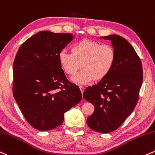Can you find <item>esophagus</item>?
Listing matches in <instances>:
<instances>
[{
	"instance_id": "esophagus-1",
	"label": "esophagus",
	"mask_w": 155,
	"mask_h": 155,
	"mask_svg": "<svg viewBox=\"0 0 155 155\" xmlns=\"http://www.w3.org/2000/svg\"><path fill=\"white\" fill-rule=\"evenodd\" d=\"M79 89H80V90H81V94H83V93H84V88L83 87H81V86H80V87H79Z\"/></svg>"
}]
</instances>
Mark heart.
Wrapping results in <instances>:
<instances>
[{
  "label": "heart",
  "instance_id": "b5f03b06",
  "mask_svg": "<svg viewBox=\"0 0 155 155\" xmlns=\"http://www.w3.org/2000/svg\"><path fill=\"white\" fill-rule=\"evenodd\" d=\"M116 53L112 46L102 45L97 41L84 39L72 46L71 53L62 50L58 61L63 71L73 76L72 81L77 84H85L94 79L100 81L109 75L114 66Z\"/></svg>",
  "mask_w": 155,
  "mask_h": 155
}]
</instances>
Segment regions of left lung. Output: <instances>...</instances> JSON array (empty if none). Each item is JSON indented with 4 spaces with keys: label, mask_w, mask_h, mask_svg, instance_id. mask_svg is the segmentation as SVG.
I'll list each match as a JSON object with an SVG mask.
<instances>
[{
    "label": "left lung",
    "mask_w": 155,
    "mask_h": 155,
    "mask_svg": "<svg viewBox=\"0 0 155 155\" xmlns=\"http://www.w3.org/2000/svg\"><path fill=\"white\" fill-rule=\"evenodd\" d=\"M110 40L116 53L111 72L97 84L88 87L83 97L94 106L87 119L93 131L106 134L118 128L131 115L139 99L143 81L142 66L134 48L118 35L100 37Z\"/></svg>",
    "instance_id": "1"
}]
</instances>
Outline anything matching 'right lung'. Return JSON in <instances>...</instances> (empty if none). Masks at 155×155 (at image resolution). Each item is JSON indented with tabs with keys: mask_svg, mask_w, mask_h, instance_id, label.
Returning a JSON list of instances; mask_svg holds the SVG:
<instances>
[{
	"mask_svg": "<svg viewBox=\"0 0 155 155\" xmlns=\"http://www.w3.org/2000/svg\"><path fill=\"white\" fill-rule=\"evenodd\" d=\"M72 34L41 31L18 49L13 66V94L27 122L40 131L62 124L64 113L81 101L78 86L70 83L58 55Z\"/></svg>",
	"mask_w": 155,
	"mask_h": 155,
	"instance_id": "obj_1",
	"label": "right lung"
}]
</instances>
